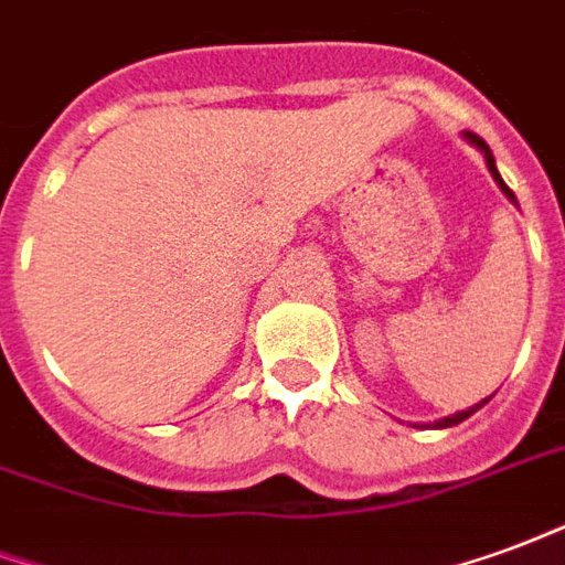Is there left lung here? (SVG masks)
<instances>
[{
    "mask_svg": "<svg viewBox=\"0 0 565 565\" xmlns=\"http://www.w3.org/2000/svg\"><path fill=\"white\" fill-rule=\"evenodd\" d=\"M467 140H470V143H476V146H479V149H482V152H484V161H488V170H491V173H494L497 185L503 188V191H505V198H509V200H515V194H512V188L505 185L503 179H500V173H497V167H494V154H491V149H488V143H484L482 137H476V134H470V131H467ZM484 401H488V398H484ZM484 401H482V404H484ZM482 404H476V407H470V411L455 413V416H446V419L437 422V428H452V425H458V422H463V419H467V416H473V413L479 411V407H482Z\"/></svg>",
    "mask_w": 565,
    "mask_h": 565,
    "instance_id": "obj_1",
    "label": "left lung"
}]
</instances>
